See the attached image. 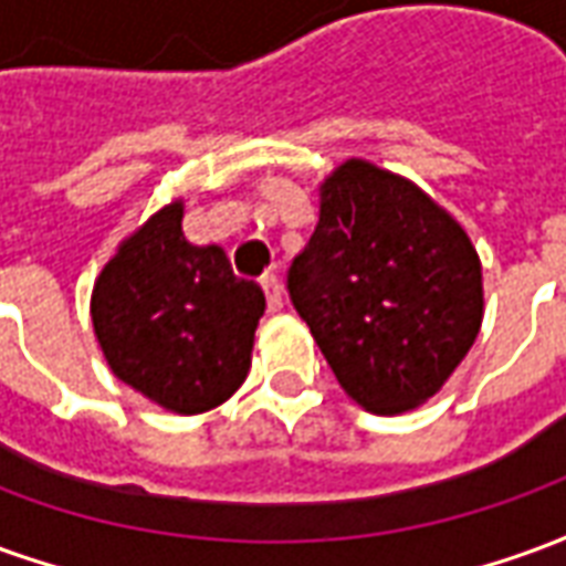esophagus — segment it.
<instances>
[{
  "label": "esophagus",
  "instance_id": "esophagus-1",
  "mask_svg": "<svg viewBox=\"0 0 566 566\" xmlns=\"http://www.w3.org/2000/svg\"><path fill=\"white\" fill-rule=\"evenodd\" d=\"M260 284H263V294H266V306H270V312H279L284 303L282 282H279L275 275H266V279H263Z\"/></svg>",
  "mask_w": 566,
  "mask_h": 566
}]
</instances>
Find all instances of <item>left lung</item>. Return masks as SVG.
I'll list each match as a JSON object with an SVG mask.
<instances>
[{
	"mask_svg": "<svg viewBox=\"0 0 566 566\" xmlns=\"http://www.w3.org/2000/svg\"><path fill=\"white\" fill-rule=\"evenodd\" d=\"M287 294L345 394L379 416L433 397L482 324V266L461 223L364 160L321 187Z\"/></svg>",
	"mask_w": 566,
	"mask_h": 566,
	"instance_id": "obj_1",
	"label": "left lung"
}]
</instances>
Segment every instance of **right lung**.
Here are the masks:
<instances>
[{
  "instance_id": "1",
  "label": "right lung",
  "mask_w": 566,
  "mask_h": 566,
  "mask_svg": "<svg viewBox=\"0 0 566 566\" xmlns=\"http://www.w3.org/2000/svg\"><path fill=\"white\" fill-rule=\"evenodd\" d=\"M172 202L129 235L93 287V327L120 381L178 416L223 403L245 381L260 284L239 279L223 248L190 245Z\"/></svg>"
}]
</instances>
